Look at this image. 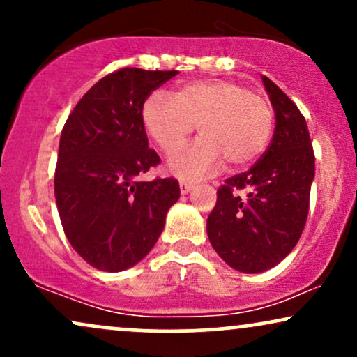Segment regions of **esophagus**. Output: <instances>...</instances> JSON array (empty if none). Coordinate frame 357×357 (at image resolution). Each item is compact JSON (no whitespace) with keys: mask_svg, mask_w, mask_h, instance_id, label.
I'll use <instances>...</instances> for the list:
<instances>
[{"mask_svg":"<svg viewBox=\"0 0 357 357\" xmlns=\"http://www.w3.org/2000/svg\"><path fill=\"white\" fill-rule=\"evenodd\" d=\"M192 188H195V183H190V181H181L179 183V190H181V195H188Z\"/></svg>","mask_w":357,"mask_h":357,"instance_id":"34e87169","label":"esophagus"}]
</instances>
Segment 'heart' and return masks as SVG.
<instances>
[{"instance_id":"obj_1","label":"heart","mask_w":357,"mask_h":357,"mask_svg":"<svg viewBox=\"0 0 357 357\" xmlns=\"http://www.w3.org/2000/svg\"><path fill=\"white\" fill-rule=\"evenodd\" d=\"M146 132L165 153H174L198 126L203 139L169 159L171 173L196 179L228 161L247 167L267 149L273 112L267 100L236 82L206 79L183 84L174 97L154 90L141 110Z\"/></svg>"}]
</instances>
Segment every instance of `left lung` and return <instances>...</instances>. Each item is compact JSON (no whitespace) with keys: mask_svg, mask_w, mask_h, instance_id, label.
Segmentation results:
<instances>
[{"mask_svg":"<svg viewBox=\"0 0 357 357\" xmlns=\"http://www.w3.org/2000/svg\"><path fill=\"white\" fill-rule=\"evenodd\" d=\"M261 82L275 112L272 142L248 171L220 188L206 221L211 247L243 273L265 272L292 252L305 227L315 174L304 116L272 80L264 75Z\"/></svg>","mask_w":357,"mask_h":357,"instance_id":"obj_1","label":"left lung"}]
</instances>
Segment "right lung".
Masks as SVG:
<instances>
[{
    "label": "right lung",
    "instance_id": "obj_1",
    "mask_svg": "<svg viewBox=\"0 0 357 357\" xmlns=\"http://www.w3.org/2000/svg\"><path fill=\"white\" fill-rule=\"evenodd\" d=\"M176 73L142 68L109 73L82 97L61 130L55 169L61 227L73 250L104 272L139 264L179 199L174 178L137 179L161 161L147 144L142 104Z\"/></svg>",
    "mask_w": 357,
    "mask_h": 357
}]
</instances>
